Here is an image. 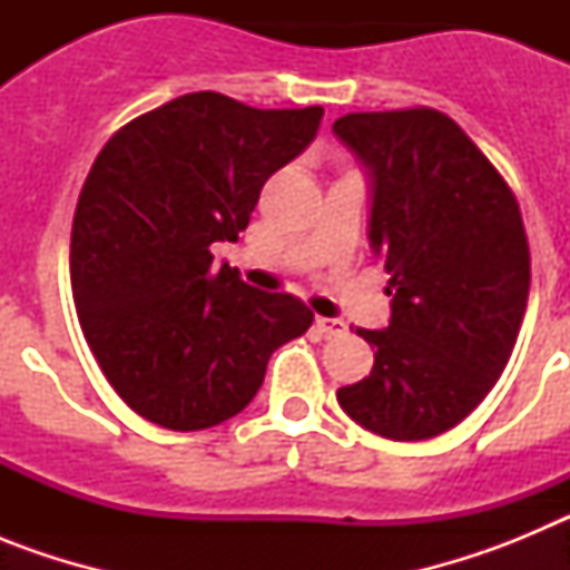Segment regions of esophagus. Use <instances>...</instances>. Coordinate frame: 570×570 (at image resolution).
<instances>
[{"label":"esophagus","instance_id":"esophagus-1","mask_svg":"<svg viewBox=\"0 0 570 570\" xmlns=\"http://www.w3.org/2000/svg\"><path fill=\"white\" fill-rule=\"evenodd\" d=\"M314 325H316V328H320V334H325V336L345 334V322H342V320H328V316H316Z\"/></svg>","mask_w":570,"mask_h":570}]
</instances>
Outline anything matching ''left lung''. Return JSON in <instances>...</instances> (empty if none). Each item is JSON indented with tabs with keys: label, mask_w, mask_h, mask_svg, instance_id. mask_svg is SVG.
<instances>
[{
	"label": "left lung",
	"mask_w": 570,
	"mask_h": 570,
	"mask_svg": "<svg viewBox=\"0 0 570 570\" xmlns=\"http://www.w3.org/2000/svg\"><path fill=\"white\" fill-rule=\"evenodd\" d=\"M342 145L371 170V248L385 259L391 322L342 411L396 442L460 425L517 345L531 254L517 196L465 130L434 108L345 114Z\"/></svg>",
	"instance_id": "obj_1"
}]
</instances>
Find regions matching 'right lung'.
Listing matches in <instances>:
<instances>
[{
  "label": "right lung",
  "mask_w": 570,
  "mask_h": 570,
  "mask_svg": "<svg viewBox=\"0 0 570 570\" xmlns=\"http://www.w3.org/2000/svg\"><path fill=\"white\" fill-rule=\"evenodd\" d=\"M325 110H259L199 90L116 130L70 230V288L105 380L148 422L203 431L248 405L271 354L311 328L291 294L214 265L248 228L268 176L299 156Z\"/></svg>",
  "instance_id": "obj_1"
}]
</instances>
